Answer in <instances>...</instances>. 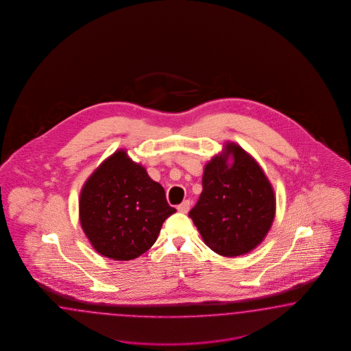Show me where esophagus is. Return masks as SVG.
Instances as JSON below:
<instances>
[{
    "mask_svg": "<svg viewBox=\"0 0 351 351\" xmlns=\"http://www.w3.org/2000/svg\"><path fill=\"white\" fill-rule=\"evenodd\" d=\"M191 201H184V202L181 203L178 206V211L181 213H186L189 210H191Z\"/></svg>",
    "mask_w": 351,
    "mask_h": 351,
    "instance_id": "1",
    "label": "esophagus"
}]
</instances>
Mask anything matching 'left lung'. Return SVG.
I'll use <instances>...</instances> for the list:
<instances>
[{
    "instance_id": "8db88e82",
    "label": "left lung",
    "mask_w": 351,
    "mask_h": 351,
    "mask_svg": "<svg viewBox=\"0 0 351 351\" xmlns=\"http://www.w3.org/2000/svg\"><path fill=\"white\" fill-rule=\"evenodd\" d=\"M202 185L189 216L213 252L245 255L264 241L276 216V195L245 149L226 143L223 153L206 165Z\"/></svg>"
}]
</instances>
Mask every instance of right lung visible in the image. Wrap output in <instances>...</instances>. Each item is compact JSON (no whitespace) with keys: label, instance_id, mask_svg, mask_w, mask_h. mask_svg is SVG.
I'll return each instance as SVG.
<instances>
[{"label":"right lung","instance_id":"1","mask_svg":"<svg viewBox=\"0 0 351 351\" xmlns=\"http://www.w3.org/2000/svg\"><path fill=\"white\" fill-rule=\"evenodd\" d=\"M176 213L162 185L121 149L96 169L80 194V221L96 252L128 261L147 252Z\"/></svg>","mask_w":351,"mask_h":351}]
</instances>
